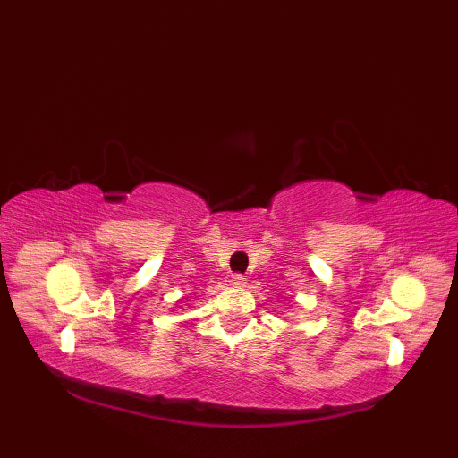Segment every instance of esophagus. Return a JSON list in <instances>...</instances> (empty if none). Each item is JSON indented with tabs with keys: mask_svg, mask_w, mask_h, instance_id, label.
<instances>
[{
	"mask_svg": "<svg viewBox=\"0 0 458 458\" xmlns=\"http://www.w3.org/2000/svg\"><path fill=\"white\" fill-rule=\"evenodd\" d=\"M232 284H234L236 287H244V285H246V276L236 274L234 277H232Z\"/></svg>",
	"mask_w": 458,
	"mask_h": 458,
	"instance_id": "obj_1",
	"label": "esophagus"
}]
</instances>
